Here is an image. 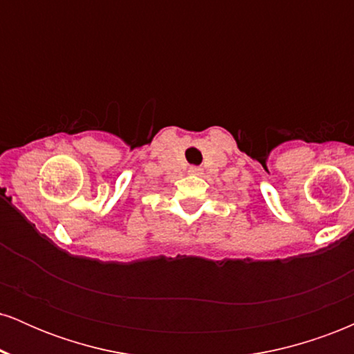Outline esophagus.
I'll use <instances>...</instances> for the list:
<instances>
[{
    "instance_id": "34e87169",
    "label": "esophagus",
    "mask_w": 354,
    "mask_h": 354,
    "mask_svg": "<svg viewBox=\"0 0 354 354\" xmlns=\"http://www.w3.org/2000/svg\"><path fill=\"white\" fill-rule=\"evenodd\" d=\"M203 169L200 168V166H191V168L188 169L189 174H201Z\"/></svg>"
}]
</instances>
